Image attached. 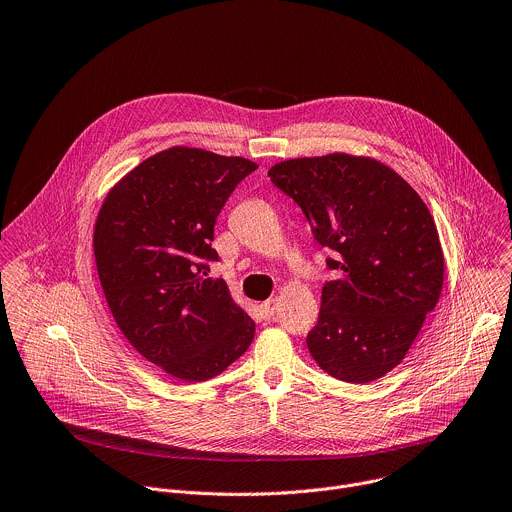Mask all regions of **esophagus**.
I'll return each instance as SVG.
<instances>
[{
  "mask_svg": "<svg viewBox=\"0 0 512 512\" xmlns=\"http://www.w3.org/2000/svg\"><path fill=\"white\" fill-rule=\"evenodd\" d=\"M259 309H261V313H263V317H267V319H271L273 315H275V311H277V299H267V301H263V303H259Z\"/></svg>",
  "mask_w": 512,
  "mask_h": 512,
  "instance_id": "esophagus-1",
  "label": "esophagus"
}]
</instances>
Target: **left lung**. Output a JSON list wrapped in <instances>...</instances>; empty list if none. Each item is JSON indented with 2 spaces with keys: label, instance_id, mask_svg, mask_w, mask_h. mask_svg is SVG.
Instances as JSON below:
<instances>
[{
  "label": "left lung",
  "instance_id": "1",
  "mask_svg": "<svg viewBox=\"0 0 512 512\" xmlns=\"http://www.w3.org/2000/svg\"><path fill=\"white\" fill-rule=\"evenodd\" d=\"M271 183L303 211L333 281L305 342L329 376L366 384L396 368L436 307L444 257L418 193L386 164L327 154L283 160Z\"/></svg>",
  "mask_w": 512,
  "mask_h": 512
}]
</instances>
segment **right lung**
Here are the masks:
<instances>
[{"label": "right lung", "instance_id": "add662e5", "mask_svg": "<svg viewBox=\"0 0 512 512\" xmlns=\"http://www.w3.org/2000/svg\"><path fill=\"white\" fill-rule=\"evenodd\" d=\"M255 168L175 146L130 170L100 209L94 257L108 307L130 346L177 380H211L253 342V319L209 271L215 221Z\"/></svg>", "mask_w": 512, "mask_h": 512}]
</instances>
